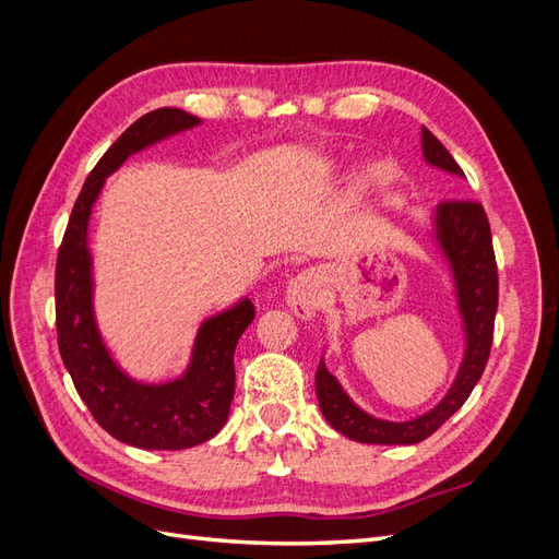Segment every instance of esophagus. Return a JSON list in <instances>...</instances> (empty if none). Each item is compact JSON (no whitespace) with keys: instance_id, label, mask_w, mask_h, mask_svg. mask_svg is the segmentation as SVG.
Listing matches in <instances>:
<instances>
[{"instance_id":"obj_1","label":"esophagus","mask_w":559,"mask_h":559,"mask_svg":"<svg viewBox=\"0 0 559 559\" xmlns=\"http://www.w3.org/2000/svg\"><path fill=\"white\" fill-rule=\"evenodd\" d=\"M286 302H289V308L300 317V319H310L317 308H319V300H317V275L314 273H300L298 277L292 280L289 289H286Z\"/></svg>"}]
</instances>
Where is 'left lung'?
Wrapping results in <instances>:
<instances>
[{
    "mask_svg": "<svg viewBox=\"0 0 559 559\" xmlns=\"http://www.w3.org/2000/svg\"><path fill=\"white\" fill-rule=\"evenodd\" d=\"M425 158L441 170L464 175L436 134L421 126ZM438 242L454 270L456 298L466 329V354L450 394L427 415L411 421H384L359 411L343 392V386L329 373L324 361L317 366V399L329 425L359 443L378 445H413L425 441L433 431L462 408L478 384L489 359L495 337V317L499 306V273L487 214L480 202L466 198L443 200L436 210Z\"/></svg>",
    "mask_w": 559,
    "mask_h": 559,
    "instance_id": "left-lung-1",
    "label": "left lung"
}]
</instances>
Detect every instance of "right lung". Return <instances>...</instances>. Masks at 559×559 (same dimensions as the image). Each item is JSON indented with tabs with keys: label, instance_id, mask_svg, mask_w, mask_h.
<instances>
[{
	"label": "right lung",
	"instance_id": "1",
	"mask_svg": "<svg viewBox=\"0 0 559 559\" xmlns=\"http://www.w3.org/2000/svg\"><path fill=\"white\" fill-rule=\"evenodd\" d=\"M198 123L200 118L175 107H160L138 118L83 181L58 249L56 329L64 368L97 425L116 441L142 450L193 448L210 441L226 425L235 394V345L257 310L251 300H242L233 310L207 319L183 378L160 386L132 382L109 359L95 329L86 228L107 175L134 151Z\"/></svg>",
	"mask_w": 559,
	"mask_h": 559
}]
</instances>
